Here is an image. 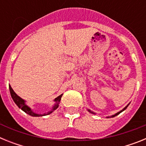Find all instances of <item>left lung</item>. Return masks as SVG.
<instances>
[{
  "label": "left lung",
  "instance_id": "1",
  "mask_svg": "<svg viewBox=\"0 0 146 146\" xmlns=\"http://www.w3.org/2000/svg\"><path fill=\"white\" fill-rule=\"evenodd\" d=\"M129 104H128V105H129ZM128 105H127V106H126V107H125V108H123V110H121V111H120V112H118V113H116V114H115V115H113V116H112V117H115V116H116L117 115L120 114V113H121V112H122V111H123V110H126V108H127V107H128ZM88 110V111H89V112H90V113H94V112L91 111V110Z\"/></svg>",
  "mask_w": 146,
  "mask_h": 146
}]
</instances>
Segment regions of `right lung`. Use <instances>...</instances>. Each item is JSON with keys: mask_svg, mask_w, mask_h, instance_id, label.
Listing matches in <instances>:
<instances>
[{"mask_svg": "<svg viewBox=\"0 0 146 146\" xmlns=\"http://www.w3.org/2000/svg\"><path fill=\"white\" fill-rule=\"evenodd\" d=\"M9 91H10V94H11V98H12V99L14 100V102H15V104L17 105L19 108H20L21 110H23V111L25 112V113H26L27 114L30 115H31V116H34V117H38V116H43V115H49L50 114V113H52V111H53L54 110L57 109L58 108V103L60 101V99H61V96L63 94H61V95H60L59 96H58L57 98H55V102L56 103L55 104V105L53 106V109L52 110V111H50L48 112L47 113H46V114H43V115H39V114H36V113H34L33 111H32L31 110V108H28V106H27L26 104H25V101L23 100V99H22L20 97V96H18L16 94H15V92L14 91H13V89L11 88V86H9Z\"/></svg>", "mask_w": 146, "mask_h": 146, "instance_id": "1", "label": "right lung"}]
</instances>
